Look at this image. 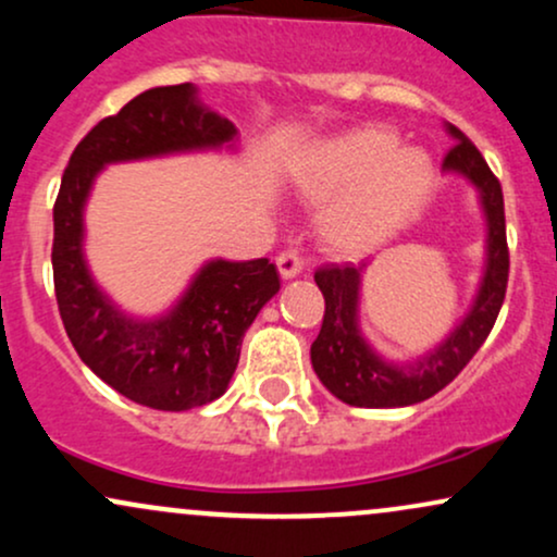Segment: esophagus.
<instances>
[{
    "mask_svg": "<svg viewBox=\"0 0 557 557\" xmlns=\"http://www.w3.org/2000/svg\"><path fill=\"white\" fill-rule=\"evenodd\" d=\"M277 270H280V274H283V280H293L296 274L304 272V259L298 257L296 248H287V251L280 253Z\"/></svg>",
    "mask_w": 557,
    "mask_h": 557,
    "instance_id": "obj_1",
    "label": "esophagus"
}]
</instances>
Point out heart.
<instances>
[{
    "instance_id": "1",
    "label": "heart",
    "mask_w": 557,
    "mask_h": 557,
    "mask_svg": "<svg viewBox=\"0 0 557 557\" xmlns=\"http://www.w3.org/2000/svg\"><path fill=\"white\" fill-rule=\"evenodd\" d=\"M400 138L361 125L319 140L300 159L298 194L322 203L319 233L341 253H367L398 235L419 212L432 185V159L398 149Z\"/></svg>"
}]
</instances>
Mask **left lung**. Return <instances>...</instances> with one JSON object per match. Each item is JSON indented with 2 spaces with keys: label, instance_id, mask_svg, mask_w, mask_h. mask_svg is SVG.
<instances>
[{
  "label": "left lung",
  "instance_id": "left-lung-1",
  "mask_svg": "<svg viewBox=\"0 0 557 557\" xmlns=\"http://www.w3.org/2000/svg\"><path fill=\"white\" fill-rule=\"evenodd\" d=\"M453 149L443 170L461 175L476 188L487 222V257L476 298L443 343L417 361H387L359 327L361 277L367 264H330L314 280L324 296V319L311 343V367L337 400L359 408H400L432 398L450 385L487 341L508 287V243H505L503 188L482 154L456 125H447Z\"/></svg>",
  "mask_w": 557,
  "mask_h": 557
}]
</instances>
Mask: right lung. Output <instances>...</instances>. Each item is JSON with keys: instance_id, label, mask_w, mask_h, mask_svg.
<instances>
[{"instance_id": "add662e5", "label": "right lung", "mask_w": 557, "mask_h": 557, "mask_svg": "<svg viewBox=\"0 0 557 557\" xmlns=\"http://www.w3.org/2000/svg\"><path fill=\"white\" fill-rule=\"evenodd\" d=\"M235 125L198 101L194 83L149 88L75 146L54 201V293L70 343L99 380L157 411H188L225 393L243 335L277 296V267L212 259L170 311L138 319L96 285L83 253V212L107 164L235 149Z\"/></svg>"}]
</instances>
